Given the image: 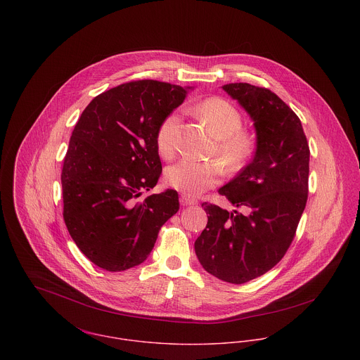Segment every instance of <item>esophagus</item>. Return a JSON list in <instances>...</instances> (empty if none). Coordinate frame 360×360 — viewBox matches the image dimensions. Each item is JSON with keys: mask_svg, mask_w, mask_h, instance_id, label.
I'll return each mask as SVG.
<instances>
[{"mask_svg": "<svg viewBox=\"0 0 360 360\" xmlns=\"http://www.w3.org/2000/svg\"><path fill=\"white\" fill-rule=\"evenodd\" d=\"M180 204L183 206L195 205L197 204V200L195 198H191L188 195H181L180 197Z\"/></svg>", "mask_w": 360, "mask_h": 360, "instance_id": "34e87169", "label": "esophagus"}]
</instances>
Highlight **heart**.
Here are the masks:
<instances>
[{
	"label": "heart",
	"mask_w": 360,
	"mask_h": 360,
	"mask_svg": "<svg viewBox=\"0 0 360 360\" xmlns=\"http://www.w3.org/2000/svg\"><path fill=\"white\" fill-rule=\"evenodd\" d=\"M193 110L216 137L213 155L224 162L229 172L243 170L257 153V136L254 130L243 127L241 110L221 97L205 98L194 105ZM179 130L180 115L177 112L165 116L158 127L156 147L165 159H172L177 153ZM223 174L224 169L219 160L181 159L166 170V180L169 186L190 197L219 184Z\"/></svg>",
	"instance_id": "b5f03b06"
}]
</instances>
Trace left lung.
Returning a JSON list of instances; mask_svg holds the SVG:
<instances>
[{
	"instance_id": "left-lung-1",
	"label": "left lung",
	"mask_w": 360,
	"mask_h": 360,
	"mask_svg": "<svg viewBox=\"0 0 360 360\" xmlns=\"http://www.w3.org/2000/svg\"><path fill=\"white\" fill-rule=\"evenodd\" d=\"M255 122L257 150L219 190L237 207L204 202L205 230L195 241L200 263L212 276L244 284L273 269L288 251L308 201L309 144L297 113L269 89L224 84Z\"/></svg>"
}]
</instances>
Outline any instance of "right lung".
<instances>
[{"label": "right lung", "mask_w": 360, "mask_h": 360, "mask_svg": "<svg viewBox=\"0 0 360 360\" xmlns=\"http://www.w3.org/2000/svg\"><path fill=\"white\" fill-rule=\"evenodd\" d=\"M186 94L158 80L123 83L89 103L72 131L60 174L62 214L79 250L103 270L143 263L179 210L176 190L137 200L162 173L158 127Z\"/></svg>", "instance_id": "add662e5"}]
</instances>
